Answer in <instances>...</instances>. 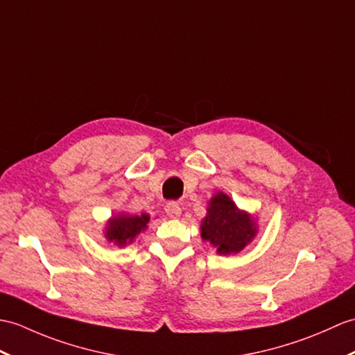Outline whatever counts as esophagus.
Returning <instances> with one entry per match:
<instances>
[{
    "mask_svg": "<svg viewBox=\"0 0 355 355\" xmlns=\"http://www.w3.org/2000/svg\"><path fill=\"white\" fill-rule=\"evenodd\" d=\"M164 210H166V215L172 219H178L181 216V207L178 202H168Z\"/></svg>",
    "mask_w": 355,
    "mask_h": 355,
    "instance_id": "obj_1",
    "label": "esophagus"
}]
</instances>
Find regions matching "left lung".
<instances>
[{
    "label": "left lung",
    "mask_w": 355,
    "mask_h": 355,
    "mask_svg": "<svg viewBox=\"0 0 355 355\" xmlns=\"http://www.w3.org/2000/svg\"><path fill=\"white\" fill-rule=\"evenodd\" d=\"M200 230L202 241H207L219 255H230L241 252L254 241L259 224L227 193L216 192L207 202V215Z\"/></svg>",
    "instance_id": "8db88e82"
}]
</instances>
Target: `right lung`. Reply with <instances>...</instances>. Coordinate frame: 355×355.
Here are the masks:
<instances>
[{"label": "right lung", "instance_id": "right-lung-1", "mask_svg": "<svg viewBox=\"0 0 355 355\" xmlns=\"http://www.w3.org/2000/svg\"><path fill=\"white\" fill-rule=\"evenodd\" d=\"M148 222H150V215H146V213L130 215V213L121 211L118 215L107 219L103 233L110 243L123 248V246L133 243L136 237L145 232L148 228Z\"/></svg>", "mask_w": 355, "mask_h": 355}]
</instances>
